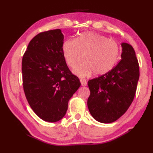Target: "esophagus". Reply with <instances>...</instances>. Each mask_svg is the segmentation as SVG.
Returning a JSON list of instances; mask_svg holds the SVG:
<instances>
[{
    "mask_svg": "<svg viewBox=\"0 0 153 153\" xmlns=\"http://www.w3.org/2000/svg\"><path fill=\"white\" fill-rule=\"evenodd\" d=\"M80 82H81V84H82V86H86L87 85V81L85 79H80Z\"/></svg>",
    "mask_w": 153,
    "mask_h": 153,
    "instance_id": "esophagus-1",
    "label": "esophagus"
}]
</instances>
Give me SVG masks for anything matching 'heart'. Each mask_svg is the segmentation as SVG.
<instances>
[{"instance_id": "heart-1", "label": "heart", "mask_w": 153, "mask_h": 153, "mask_svg": "<svg viewBox=\"0 0 153 153\" xmlns=\"http://www.w3.org/2000/svg\"><path fill=\"white\" fill-rule=\"evenodd\" d=\"M62 53L67 65L75 68L74 73L87 77L93 72L102 76L114 67L119 56V47L114 41L94 32L79 34L75 39H68L62 45Z\"/></svg>"}]
</instances>
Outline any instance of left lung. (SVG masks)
<instances>
[{
	"label": "left lung",
	"instance_id": "left-lung-1",
	"mask_svg": "<svg viewBox=\"0 0 153 153\" xmlns=\"http://www.w3.org/2000/svg\"><path fill=\"white\" fill-rule=\"evenodd\" d=\"M121 60L107 74L88 82L87 106L91 116L104 123L115 122L131 105L139 77V67L131 45L122 43Z\"/></svg>",
	"mask_w": 153,
	"mask_h": 153
}]
</instances>
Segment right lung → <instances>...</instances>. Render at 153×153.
I'll list each match as a JSON object with an SVG mask.
<instances>
[{
	"label": "right lung",
	"instance_id": "right-lung-1",
	"mask_svg": "<svg viewBox=\"0 0 153 153\" xmlns=\"http://www.w3.org/2000/svg\"><path fill=\"white\" fill-rule=\"evenodd\" d=\"M60 29L41 32L30 41L23 56V87L33 112L46 122L65 116L68 101L81 85L71 74L62 53Z\"/></svg>",
	"mask_w": 153,
	"mask_h": 153
}]
</instances>
